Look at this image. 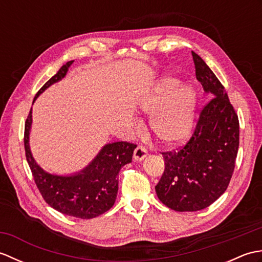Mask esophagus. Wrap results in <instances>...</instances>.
I'll return each instance as SVG.
<instances>
[{"label":"esophagus","instance_id":"1","mask_svg":"<svg viewBox=\"0 0 262 262\" xmlns=\"http://www.w3.org/2000/svg\"><path fill=\"white\" fill-rule=\"evenodd\" d=\"M147 153V149L144 146H137L134 151V160L142 161L146 158Z\"/></svg>","mask_w":262,"mask_h":262}]
</instances>
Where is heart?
<instances>
[{
	"label": "heart",
	"mask_w": 262,
	"mask_h": 262,
	"mask_svg": "<svg viewBox=\"0 0 262 262\" xmlns=\"http://www.w3.org/2000/svg\"><path fill=\"white\" fill-rule=\"evenodd\" d=\"M197 96L193 88L179 80L162 76L140 103L141 113L149 117L153 135L165 145H176L191 134L196 117Z\"/></svg>",
	"instance_id": "b5f03b06"
}]
</instances>
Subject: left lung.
<instances>
[{
  "instance_id": "8db88e82",
  "label": "left lung",
  "mask_w": 262,
  "mask_h": 262,
  "mask_svg": "<svg viewBox=\"0 0 262 262\" xmlns=\"http://www.w3.org/2000/svg\"><path fill=\"white\" fill-rule=\"evenodd\" d=\"M192 58L196 77L209 101L200 111L190 140L178 151L164 152L165 169L155 191L176 211L208 207L225 192L234 171L240 125L224 86L203 58Z\"/></svg>"
}]
</instances>
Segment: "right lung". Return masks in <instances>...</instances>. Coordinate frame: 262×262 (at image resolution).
<instances>
[{
    "mask_svg": "<svg viewBox=\"0 0 262 262\" xmlns=\"http://www.w3.org/2000/svg\"><path fill=\"white\" fill-rule=\"evenodd\" d=\"M72 64L73 60L63 65L38 91L33 102L47 88L62 80ZM31 124L30 110L25 125L26 158L45 202L59 213L83 220L94 219L113 207L118 192V173L122 166L132 162L135 144L127 142L107 144L92 162L77 173L52 174L42 170L32 157L29 146Z\"/></svg>",
    "mask_w": 262,
    "mask_h": 262,
    "instance_id": "1",
    "label": "right lung"
}]
</instances>
